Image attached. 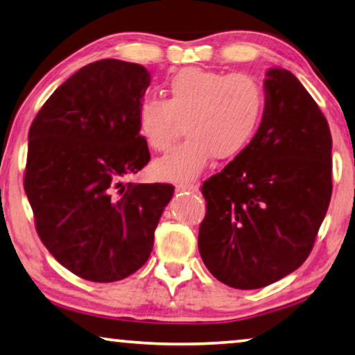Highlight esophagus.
Masks as SVG:
<instances>
[{"mask_svg":"<svg viewBox=\"0 0 355 355\" xmlns=\"http://www.w3.org/2000/svg\"><path fill=\"white\" fill-rule=\"evenodd\" d=\"M175 189H177L178 193H183V191L196 193L198 189H199V187H198V184H194V183H178L177 187H175Z\"/></svg>","mask_w":355,"mask_h":355,"instance_id":"1","label":"esophagus"}]
</instances>
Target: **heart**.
<instances>
[{"mask_svg": "<svg viewBox=\"0 0 355 355\" xmlns=\"http://www.w3.org/2000/svg\"><path fill=\"white\" fill-rule=\"evenodd\" d=\"M168 99L144 98L138 106V128L148 146L166 153L178 137L187 139L154 164L157 177L189 182L212 157L239 156L256 137L267 109V94L251 76L189 67L167 83Z\"/></svg>", "mask_w": 355, "mask_h": 355, "instance_id": "1", "label": "heart"}]
</instances>
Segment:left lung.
Instances as JSON below:
<instances>
[{
    "instance_id": "obj_1",
    "label": "left lung",
    "mask_w": 355,
    "mask_h": 355,
    "mask_svg": "<svg viewBox=\"0 0 355 355\" xmlns=\"http://www.w3.org/2000/svg\"><path fill=\"white\" fill-rule=\"evenodd\" d=\"M267 109L256 137L204 182L198 248L218 282L257 289L309 257L331 198V133L325 116L286 69H268Z\"/></svg>"
}]
</instances>
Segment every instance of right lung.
<instances>
[{"label": "right lung", "instance_id": "obj_1", "mask_svg": "<svg viewBox=\"0 0 355 355\" xmlns=\"http://www.w3.org/2000/svg\"><path fill=\"white\" fill-rule=\"evenodd\" d=\"M139 64L101 59L69 77L28 130L24 188L40 239L80 278L111 283L144 266L173 196L167 183H125L149 162Z\"/></svg>", "mask_w": 355, "mask_h": 355}]
</instances>
